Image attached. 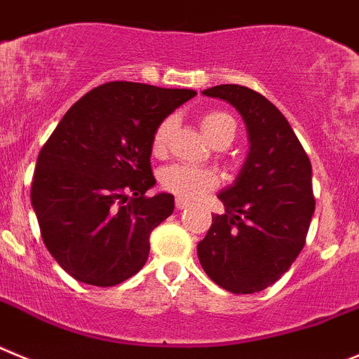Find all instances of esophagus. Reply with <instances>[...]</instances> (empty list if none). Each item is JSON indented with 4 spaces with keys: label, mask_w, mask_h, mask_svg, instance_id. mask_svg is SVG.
<instances>
[{
    "label": "esophagus",
    "mask_w": 359,
    "mask_h": 359,
    "mask_svg": "<svg viewBox=\"0 0 359 359\" xmlns=\"http://www.w3.org/2000/svg\"><path fill=\"white\" fill-rule=\"evenodd\" d=\"M175 205H177V209H180V211H182V209L189 208V202H187V200H184V198H177Z\"/></svg>",
    "instance_id": "34e87169"
}]
</instances>
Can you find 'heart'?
<instances>
[{
    "instance_id": "heart-1",
    "label": "heart",
    "mask_w": 359,
    "mask_h": 359,
    "mask_svg": "<svg viewBox=\"0 0 359 359\" xmlns=\"http://www.w3.org/2000/svg\"><path fill=\"white\" fill-rule=\"evenodd\" d=\"M173 127H175V118H166L156 128L154 140H151V150H154L156 156L164 154L168 141L172 137ZM200 127H202V132L212 144L224 140L232 141L236 132L234 119L227 112L222 111L205 112L200 118ZM159 182L164 189L175 193L180 198H198V196L215 189L218 179L209 170L187 166V164H172V166H166L161 170Z\"/></svg>"
}]
</instances>
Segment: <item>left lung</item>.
Returning <instances> with one entry per match:
<instances>
[{"mask_svg": "<svg viewBox=\"0 0 359 359\" xmlns=\"http://www.w3.org/2000/svg\"><path fill=\"white\" fill-rule=\"evenodd\" d=\"M240 112L248 154L234 182L218 193L225 215L212 216L196 245L203 272L231 293H256L280 279L306 243L315 198L311 163L288 119L248 87L203 89Z\"/></svg>", "mask_w": 359, "mask_h": 359, "instance_id": "left-lung-1", "label": "left lung"}]
</instances>
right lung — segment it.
<instances>
[{"label":"right lung","mask_w":359,"mask_h":359,"mask_svg":"<svg viewBox=\"0 0 359 359\" xmlns=\"http://www.w3.org/2000/svg\"><path fill=\"white\" fill-rule=\"evenodd\" d=\"M193 96L191 89L109 82L60 119L37 157L30 195L44 245L71 277L114 286L144 266L150 232L175 208L170 193L144 196L156 186L154 132Z\"/></svg>","instance_id":"right-lung-1"}]
</instances>
